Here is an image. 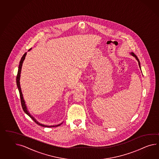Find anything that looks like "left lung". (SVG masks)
I'll use <instances>...</instances> for the list:
<instances>
[{
	"label": "left lung",
	"instance_id": "obj_1",
	"mask_svg": "<svg viewBox=\"0 0 159 159\" xmlns=\"http://www.w3.org/2000/svg\"><path fill=\"white\" fill-rule=\"evenodd\" d=\"M131 54H132V56H133L134 57H136V59H137V60L138 61V62H139V68H140V62H139V58H138V57H137V56H136V54H134L133 53H131Z\"/></svg>",
	"mask_w": 159,
	"mask_h": 159
}]
</instances>
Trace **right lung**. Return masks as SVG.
Returning a JSON list of instances; mask_svg holds the SVG:
<instances>
[{"label": "right lung", "mask_w": 159, "mask_h": 159, "mask_svg": "<svg viewBox=\"0 0 159 159\" xmlns=\"http://www.w3.org/2000/svg\"><path fill=\"white\" fill-rule=\"evenodd\" d=\"M29 49V51L30 50ZM26 52L23 54V56L22 57L21 60L20 61V65H19V67H18V74H17V76H16V84H17V86H18V89L19 90V92H20V102H21V105H22V107L23 108V111L24 112H25L26 114H27L29 116H30L31 118V119L33 120H34L36 124H38L39 125H41L43 127H47V128H52V127H56V126H59L60 125H61V124H59L57 125H55V126H46V125H42V124H40L39 123L37 120H35V119L31 116V115L30 114V113L28 112V111L27 110V108H26V106L25 105V101L23 98V95H22V91H21V89H20V72H21V69H22V64H23V61L25 58V56L26 55Z\"/></svg>", "instance_id": "1"}]
</instances>
